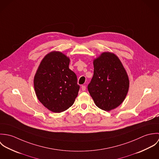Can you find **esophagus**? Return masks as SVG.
Listing matches in <instances>:
<instances>
[{"label": "esophagus", "mask_w": 159, "mask_h": 159, "mask_svg": "<svg viewBox=\"0 0 159 159\" xmlns=\"http://www.w3.org/2000/svg\"><path fill=\"white\" fill-rule=\"evenodd\" d=\"M81 90L83 91H85V90H86V86H84V85L81 86Z\"/></svg>", "instance_id": "1"}]
</instances>
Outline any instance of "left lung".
Returning <instances> with one entry per match:
<instances>
[{
    "label": "left lung",
    "instance_id": "obj_1",
    "mask_svg": "<svg viewBox=\"0 0 159 159\" xmlns=\"http://www.w3.org/2000/svg\"><path fill=\"white\" fill-rule=\"evenodd\" d=\"M93 75L88 91L95 104L110 111L125 100L129 89L127 73L119 57L113 52H103L93 61Z\"/></svg>",
    "mask_w": 159,
    "mask_h": 159
}]
</instances>
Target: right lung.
Here are the masks:
<instances>
[{"mask_svg": "<svg viewBox=\"0 0 159 159\" xmlns=\"http://www.w3.org/2000/svg\"><path fill=\"white\" fill-rule=\"evenodd\" d=\"M70 61L62 52L51 51L43 58L34 76L37 98L54 113L67 110L78 94L80 86L76 74L68 67Z\"/></svg>", "mask_w": 159, "mask_h": 159, "instance_id": "add662e5", "label": "right lung"}]
</instances>
